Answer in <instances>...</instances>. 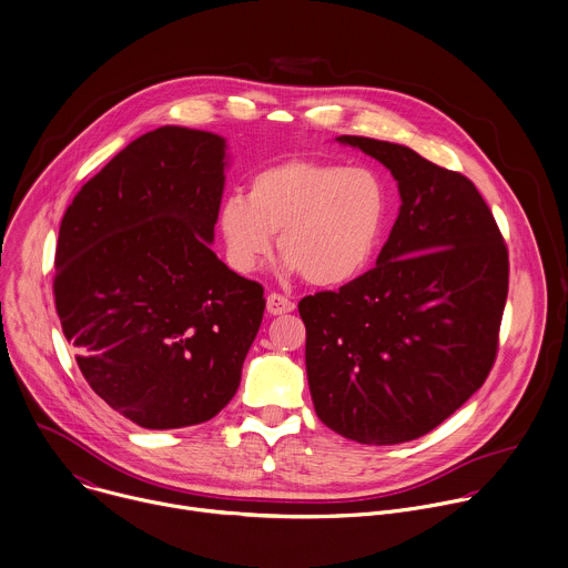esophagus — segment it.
<instances>
[{
	"instance_id": "1",
	"label": "esophagus",
	"mask_w": 568,
	"mask_h": 568,
	"mask_svg": "<svg viewBox=\"0 0 568 568\" xmlns=\"http://www.w3.org/2000/svg\"><path fill=\"white\" fill-rule=\"evenodd\" d=\"M294 310V303L290 298H285L283 294H270L267 296V314L270 316H278V314H287Z\"/></svg>"
}]
</instances>
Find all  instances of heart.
Listing matches in <instances>:
<instances>
[{
  "label": "heart",
  "instance_id": "1",
  "mask_svg": "<svg viewBox=\"0 0 568 568\" xmlns=\"http://www.w3.org/2000/svg\"><path fill=\"white\" fill-rule=\"evenodd\" d=\"M386 189L374 171L292 158L254 173L250 196L232 194L219 227L234 270L256 272L274 250L287 274L338 287L365 272L386 223Z\"/></svg>",
  "mask_w": 568,
  "mask_h": 568
}]
</instances>
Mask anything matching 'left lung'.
I'll use <instances>...</instances> for the list:
<instances>
[{
    "mask_svg": "<svg viewBox=\"0 0 568 568\" xmlns=\"http://www.w3.org/2000/svg\"><path fill=\"white\" fill-rule=\"evenodd\" d=\"M390 169L402 207L376 267L298 303L318 419L367 446L413 442L486 382L508 252L477 186L417 151L338 135Z\"/></svg>",
    "mask_w": 568,
    "mask_h": 568,
    "instance_id": "obj_1",
    "label": "left lung"
}]
</instances>
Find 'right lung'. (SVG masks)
Instances as JSON below:
<instances>
[{
    "instance_id": "obj_1",
    "label": "right lung",
    "mask_w": 568,
    "mask_h": 568,
    "mask_svg": "<svg viewBox=\"0 0 568 568\" xmlns=\"http://www.w3.org/2000/svg\"><path fill=\"white\" fill-rule=\"evenodd\" d=\"M225 149L210 131H149L80 189L60 225L62 332L93 393L149 430L216 417L263 321V287L210 247Z\"/></svg>"
}]
</instances>
